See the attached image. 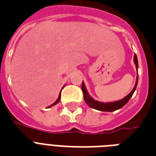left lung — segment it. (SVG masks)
I'll list each match as a JSON object with an SVG mask.
<instances>
[{"mask_svg": "<svg viewBox=\"0 0 156 156\" xmlns=\"http://www.w3.org/2000/svg\"><path fill=\"white\" fill-rule=\"evenodd\" d=\"M133 61H134V64L136 66V68H137V69H138V62H137V58L136 54L133 57ZM137 81H138V76H137V80H136V84L134 85V88L133 89L132 91L130 92L126 97H124L123 99H120L119 101L111 102H102L94 99L89 94V93H88L86 89V87L84 85V83L82 82L81 89L82 91H83V94H84V99L87 104L89 105V107H91V108L98 110V111H102V112H114V111H116L118 109H120L121 107H124V105L129 101V99L131 98L133 94V93L136 90Z\"/></svg>", "mask_w": 156, "mask_h": 156, "instance_id": "obj_1", "label": "left lung"}]
</instances>
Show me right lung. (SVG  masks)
<instances>
[{
  "label": "right lung",
  "mask_w": 156,
  "mask_h": 156,
  "mask_svg": "<svg viewBox=\"0 0 156 156\" xmlns=\"http://www.w3.org/2000/svg\"><path fill=\"white\" fill-rule=\"evenodd\" d=\"M63 87H64V86H63ZM63 87H62V88H63ZM60 98H61V91H60V94H59L58 98V99H57L56 101H55V102H54V103H53V104H51V105H50V106H49V107H47V108H50V107H53V106H54V105H56L57 103H58L59 101H60Z\"/></svg>",
  "instance_id": "obj_1"
}]
</instances>
